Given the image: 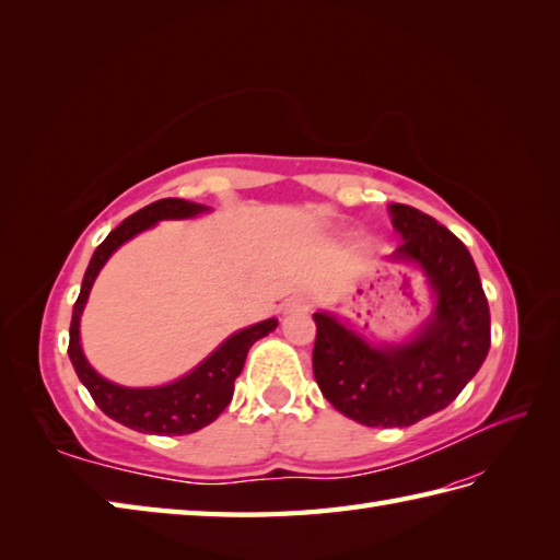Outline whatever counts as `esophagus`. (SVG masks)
Segmentation results:
<instances>
[{"label":"esophagus","instance_id":"esophagus-1","mask_svg":"<svg viewBox=\"0 0 560 560\" xmlns=\"http://www.w3.org/2000/svg\"><path fill=\"white\" fill-rule=\"evenodd\" d=\"M311 307V301L305 299V295H293V299L287 301V313H301Z\"/></svg>","mask_w":560,"mask_h":560}]
</instances>
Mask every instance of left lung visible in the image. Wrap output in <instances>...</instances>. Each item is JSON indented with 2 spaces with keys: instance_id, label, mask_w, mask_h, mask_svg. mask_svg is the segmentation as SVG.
Masks as SVG:
<instances>
[{
  "instance_id": "obj_1",
  "label": "left lung",
  "mask_w": 560,
  "mask_h": 560,
  "mask_svg": "<svg viewBox=\"0 0 560 560\" xmlns=\"http://www.w3.org/2000/svg\"><path fill=\"white\" fill-rule=\"evenodd\" d=\"M401 237L387 259L423 271L431 317L409 339L375 343L329 311L317 325L313 373L327 401L363 425H413L455 399L491 349V313L477 265L457 235L428 213L389 205Z\"/></svg>"
}]
</instances>
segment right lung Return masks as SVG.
<instances>
[{
    "mask_svg": "<svg viewBox=\"0 0 560 560\" xmlns=\"http://www.w3.org/2000/svg\"><path fill=\"white\" fill-rule=\"evenodd\" d=\"M211 211L205 205L187 199H159L153 205L139 209L132 217H127L108 237L96 247L93 253L86 273H83L79 299L74 303V313H71L69 325V361L74 365L79 380L91 392L93 401L98 409L110 416L113 421L122 423L139 433H156V435H187L195 433L199 428L209 425L219 419V413L229 407L233 399L235 377L241 375L247 351L253 343L269 331L277 329L279 319L269 317L265 323L249 325L241 331H235L225 341H221L205 361L195 365L192 371L183 377L173 380L168 385L159 387H125L110 383L108 377L93 371L86 353L81 349V313L86 307L89 293L93 289V281L101 273L105 261L110 259L117 247L132 241L135 235L153 229L159 221H183L195 219L199 213Z\"/></svg>",
    "mask_w": 560,
    "mask_h": 560,
    "instance_id": "add662e5",
    "label": "right lung"
}]
</instances>
